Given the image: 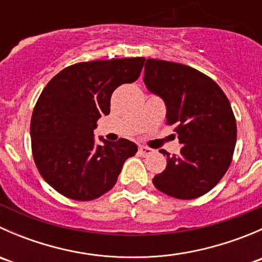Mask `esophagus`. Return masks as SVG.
<instances>
[{
	"label": "esophagus",
	"mask_w": 262,
	"mask_h": 262,
	"mask_svg": "<svg viewBox=\"0 0 262 262\" xmlns=\"http://www.w3.org/2000/svg\"><path fill=\"white\" fill-rule=\"evenodd\" d=\"M152 153H153V149H150L149 147H144V146L139 147V155L143 156V157L152 155Z\"/></svg>",
	"instance_id": "1"
}]
</instances>
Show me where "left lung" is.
<instances>
[{"mask_svg":"<svg viewBox=\"0 0 262 262\" xmlns=\"http://www.w3.org/2000/svg\"><path fill=\"white\" fill-rule=\"evenodd\" d=\"M144 83L165 101L166 123L175 125L182 148L165 149L167 166L153 185L175 199L199 198L212 190L232 162L237 125L229 100L212 78L181 63L147 59Z\"/></svg>","mask_w":262,"mask_h":262,"instance_id":"obj_1","label":"left lung"}]
</instances>
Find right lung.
Masks as SVG:
<instances>
[{"mask_svg":"<svg viewBox=\"0 0 262 262\" xmlns=\"http://www.w3.org/2000/svg\"><path fill=\"white\" fill-rule=\"evenodd\" d=\"M144 58L92 60L70 66L48 82L34 107L31 149L39 172L55 191L87 202L115 185L138 147L128 139L96 144L94 129L110 113L116 87L138 80Z\"/></svg>","mask_w":262,"mask_h":262,"instance_id":"obj_1","label":"right lung"}]
</instances>
